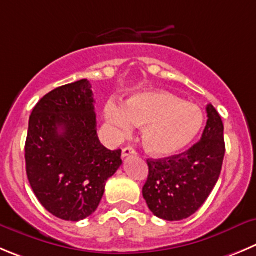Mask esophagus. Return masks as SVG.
Segmentation results:
<instances>
[{"mask_svg": "<svg viewBox=\"0 0 256 256\" xmlns=\"http://www.w3.org/2000/svg\"><path fill=\"white\" fill-rule=\"evenodd\" d=\"M136 154V150L131 146H126L125 149H122V158H128L130 155H135Z\"/></svg>", "mask_w": 256, "mask_h": 256, "instance_id": "obj_1", "label": "esophagus"}]
</instances>
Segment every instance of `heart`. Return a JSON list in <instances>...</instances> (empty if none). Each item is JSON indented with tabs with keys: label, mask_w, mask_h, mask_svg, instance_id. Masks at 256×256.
I'll return each mask as SVG.
<instances>
[{
	"label": "heart",
	"mask_w": 256,
	"mask_h": 256,
	"mask_svg": "<svg viewBox=\"0 0 256 256\" xmlns=\"http://www.w3.org/2000/svg\"><path fill=\"white\" fill-rule=\"evenodd\" d=\"M104 117L116 135L135 126L142 128V144L155 156H172L190 146L204 128V117L197 106L164 92L149 90L134 96L125 108L107 104Z\"/></svg>",
	"instance_id": "heart-1"
}]
</instances>
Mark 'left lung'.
I'll list each match as a JSON object with an SVG mask.
<instances>
[{
  "label": "left lung",
  "mask_w": 256,
  "mask_h": 256,
  "mask_svg": "<svg viewBox=\"0 0 256 256\" xmlns=\"http://www.w3.org/2000/svg\"><path fill=\"white\" fill-rule=\"evenodd\" d=\"M206 110L208 120L197 144L179 155L148 159L142 196L159 218L180 221L192 216L218 180L225 156L224 124L212 104Z\"/></svg>",
  "instance_id": "obj_1"
}]
</instances>
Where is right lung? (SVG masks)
Instances as JSON below:
<instances>
[{
	"instance_id": "right-lung-1",
	"label": "right lung",
	"mask_w": 256,
	"mask_h": 256,
	"mask_svg": "<svg viewBox=\"0 0 256 256\" xmlns=\"http://www.w3.org/2000/svg\"><path fill=\"white\" fill-rule=\"evenodd\" d=\"M92 86L87 80L45 94L28 120L26 174L46 211L80 221L97 210L107 179L121 166V150H108L97 135Z\"/></svg>"
}]
</instances>
